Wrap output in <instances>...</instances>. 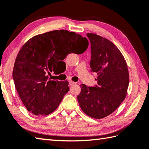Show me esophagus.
Instances as JSON below:
<instances>
[{"mask_svg": "<svg viewBox=\"0 0 149 149\" xmlns=\"http://www.w3.org/2000/svg\"><path fill=\"white\" fill-rule=\"evenodd\" d=\"M75 84V82H74V81H69V84H70V85L72 86V85H74V84Z\"/></svg>", "mask_w": 149, "mask_h": 149, "instance_id": "1", "label": "esophagus"}]
</instances>
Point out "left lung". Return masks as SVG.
Masks as SVG:
<instances>
[{
	"label": "left lung",
	"instance_id": "1",
	"mask_svg": "<svg viewBox=\"0 0 149 149\" xmlns=\"http://www.w3.org/2000/svg\"><path fill=\"white\" fill-rule=\"evenodd\" d=\"M91 44V71L97 73V85L81 84L77 101L90 117L102 119L114 112L126 97L129 84L128 67L114 44L95 33H87Z\"/></svg>",
	"mask_w": 149,
	"mask_h": 149
}]
</instances>
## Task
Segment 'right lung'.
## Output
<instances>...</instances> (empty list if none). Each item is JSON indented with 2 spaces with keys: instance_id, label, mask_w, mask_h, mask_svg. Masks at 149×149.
I'll list each match as a JSON object with an SVG mask.
<instances>
[{
  "instance_id": "obj_1",
  "label": "right lung",
  "mask_w": 149,
  "mask_h": 149,
  "mask_svg": "<svg viewBox=\"0 0 149 149\" xmlns=\"http://www.w3.org/2000/svg\"><path fill=\"white\" fill-rule=\"evenodd\" d=\"M86 38L75 32L54 30L31 38L20 48L13 70L15 88L29 112L47 116L59 105L68 92V81H51L48 74L69 54H83Z\"/></svg>"
}]
</instances>
